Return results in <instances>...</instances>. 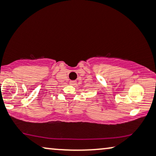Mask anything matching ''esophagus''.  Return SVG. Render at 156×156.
Listing matches in <instances>:
<instances>
[{"mask_svg": "<svg viewBox=\"0 0 156 156\" xmlns=\"http://www.w3.org/2000/svg\"><path fill=\"white\" fill-rule=\"evenodd\" d=\"M69 83H70L71 85L75 86V85H76V80H71V81L69 82Z\"/></svg>", "mask_w": 156, "mask_h": 156, "instance_id": "1", "label": "esophagus"}]
</instances>
